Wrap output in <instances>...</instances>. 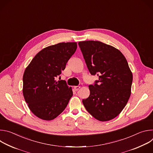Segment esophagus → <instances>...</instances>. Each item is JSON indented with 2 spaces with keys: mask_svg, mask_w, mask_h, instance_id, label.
<instances>
[{
  "mask_svg": "<svg viewBox=\"0 0 153 153\" xmlns=\"http://www.w3.org/2000/svg\"><path fill=\"white\" fill-rule=\"evenodd\" d=\"M80 88V86H75L74 87V90H75V91H78L79 90V88Z\"/></svg>",
  "mask_w": 153,
  "mask_h": 153,
  "instance_id": "esophagus-1",
  "label": "esophagus"
}]
</instances>
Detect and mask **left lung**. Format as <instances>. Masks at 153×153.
<instances>
[{
	"label": "left lung",
	"instance_id": "obj_1",
	"mask_svg": "<svg viewBox=\"0 0 153 153\" xmlns=\"http://www.w3.org/2000/svg\"><path fill=\"white\" fill-rule=\"evenodd\" d=\"M78 44L90 73L99 76L89 85L90 94L83 104L97 120H110L120 113L131 95L133 74L127 60L119 50L99 41Z\"/></svg>",
	"mask_w": 153,
	"mask_h": 153
}]
</instances>
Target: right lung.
<instances>
[{"label":"right lung","mask_w":153,"mask_h":153,"mask_svg":"<svg viewBox=\"0 0 153 153\" xmlns=\"http://www.w3.org/2000/svg\"><path fill=\"white\" fill-rule=\"evenodd\" d=\"M77 49L76 42H62L39 51L25 70L23 94L31 112L51 120L67 107L73 96L66 81L56 80Z\"/></svg>","instance_id":"add662e5"}]
</instances>
